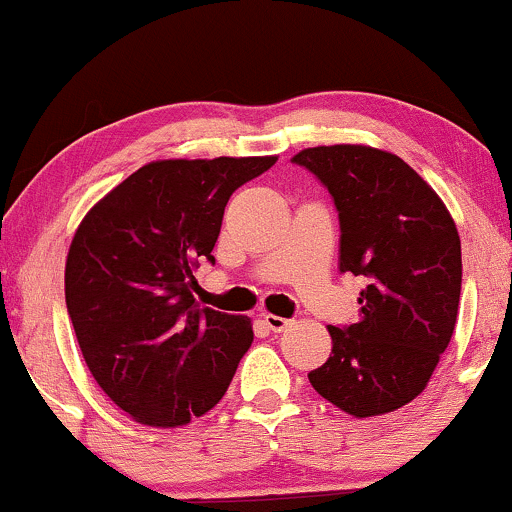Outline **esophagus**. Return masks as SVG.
<instances>
[{
	"label": "esophagus",
	"instance_id": "obj_1",
	"mask_svg": "<svg viewBox=\"0 0 512 512\" xmlns=\"http://www.w3.org/2000/svg\"><path fill=\"white\" fill-rule=\"evenodd\" d=\"M262 319H264V324H267V329L276 331V334H279V331L288 329V326H291V319L279 317V315H269V312H267V315H264Z\"/></svg>",
	"mask_w": 512,
	"mask_h": 512
}]
</instances>
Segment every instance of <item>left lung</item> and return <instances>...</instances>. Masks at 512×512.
<instances>
[{"label": "left lung", "mask_w": 512, "mask_h": 512, "mask_svg": "<svg viewBox=\"0 0 512 512\" xmlns=\"http://www.w3.org/2000/svg\"><path fill=\"white\" fill-rule=\"evenodd\" d=\"M293 162L334 197L341 272L367 279L360 319L329 326V360L307 379L348 415H386L427 389L451 343L463 281L458 229L436 190L379 147H307Z\"/></svg>", "instance_id": "obj_1"}]
</instances>
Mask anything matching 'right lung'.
Masks as SVG:
<instances>
[{"label": "right lung", "instance_id": "1", "mask_svg": "<svg viewBox=\"0 0 512 512\" xmlns=\"http://www.w3.org/2000/svg\"><path fill=\"white\" fill-rule=\"evenodd\" d=\"M276 157L157 159L90 207L66 255V307L100 389L147 427H183L224 398L252 322L200 307L233 190Z\"/></svg>", "mask_w": 512, "mask_h": 512}]
</instances>
